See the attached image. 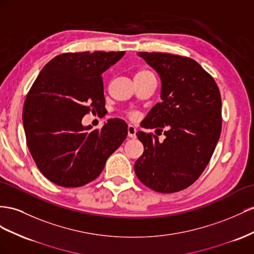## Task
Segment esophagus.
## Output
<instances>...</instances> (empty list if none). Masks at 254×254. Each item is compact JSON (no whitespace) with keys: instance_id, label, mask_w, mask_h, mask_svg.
I'll list each match as a JSON object with an SVG mask.
<instances>
[{"instance_id":"34e87169","label":"esophagus","mask_w":254,"mask_h":254,"mask_svg":"<svg viewBox=\"0 0 254 254\" xmlns=\"http://www.w3.org/2000/svg\"><path fill=\"white\" fill-rule=\"evenodd\" d=\"M127 136L129 138H135L136 137V128L133 126H128L127 127Z\"/></svg>"}]
</instances>
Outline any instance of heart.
I'll return each mask as SVG.
<instances>
[{"label": "heart", "instance_id": "heart-1", "mask_svg": "<svg viewBox=\"0 0 254 254\" xmlns=\"http://www.w3.org/2000/svg\"><path fill=\"white\" fill-rule=\"evenodd\" d=\"M149 75H153V74H152L151 72L149 70H147V69H140V70H138V71L136 72L135 77H143V76H149ZM127 116H128L129 118H132V119H134L136 117V115L134 113H129Z\"/></svg>", "mask_w": 254, "mask_h": 254}]
</instances>
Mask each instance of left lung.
<instances>
[{
  "mask_svg": "<svg viewBox=\"0 0 254 254\" xmlns=\"http://www.w3.org/2000/svg\"><path fill=\"white\" fill-rule=\"evenodd\" d=\"M161 77L162 102L141 127L156 128L166 138L137 132L143 153L134 169L141 183L157 192L190 186L203 172L221 133V97L214 78L200 64L180 55L140 52Z\"/></svg>",
  "mask_w": 254,
  "mask_h": 254,
  "instance_id": "left-lung-1",
  "label": "left lung"
}]
</instances>
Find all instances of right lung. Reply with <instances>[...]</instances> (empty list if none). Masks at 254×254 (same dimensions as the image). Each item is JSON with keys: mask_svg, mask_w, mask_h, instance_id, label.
Masks as SVG:
<instances>
[{"mask_svg": "<svg viewBox=\"0 0 254 254\" xmlns=\"http://www.w3.org/2000/svg\"><path fill=\"white\" fill-rule=\"evenodd\" d=\"M126 52L64 53L51 60L28 91L23 127L28 150L51 182L79 187L97 179L125 141L127 123L110 119L100 129L84 127L89 112L105 105L102 73Z\"/></svg>", "mask_w": 254, "mask_h": 254, "instance_id": "1", "label": "right lung"}]
</instances>
